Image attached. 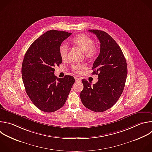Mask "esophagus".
I'll list each match as a JSON object with an SVG mask.
<instances>
[{"label": "esophagus", "mask_w": 152, "mask_h": 152, "mask_svg": "<svg viewBox=\"0 0 152 152\" xmlns=\"http://www.w3.org/2000/svg\"><path fill=\"white\" fill-rule=\"evenodd\" d=\"M75 80H76V82H80V79L79 78H78V77H75Z\"/></svg>", "instance_id": "obj_1"}]
</instances>
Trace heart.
I'll list each match as a JSON object with an SVG mask.
<instances>
[{
	"label": "heart",
	"mask_w": 152,
	"mask_h": 152,
	"mask_svg": "<svg viewBox=\"0 0 152 152\" xmlns=\"http://www.w3.org/2000/svg\"><path fill=\"white\" fill-rule=\"evenodd\" d=\"M72 43L84 53L85 57L88 59L92 60L98 54V48L95 45L94 40L86 34H80L76 36L72 40ZM68 52L67 46L64 43H61L59 46V54L62 60H66L67 58ZM86 68L84 64H75L72 67V70L76 73H80Z\"/></svg>",
	"instance_id": "heart-1"
}]
</instances>
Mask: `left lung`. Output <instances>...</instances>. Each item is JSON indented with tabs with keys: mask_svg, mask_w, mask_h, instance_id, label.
I'll return each mask as SVG.
<instances>
[{
	"mask_svg": "<svg viewBox=\"0 0 152 152\" xmlns=\"http://www.w3.org/2000/svg\"><path fill=\"white\" fill-rule=\"evenodd\" d=\"M100 42V51L95 60L92 74L98 75V82L91 85L82 79L83 89L80 96L84 106L95 112L111 108L119 99L125 85L126 61L116 42L106 32L89 30Z\"/></svg>",
	"mask_w": 152,
	"mask_h": 152,
	"instance_id": "obj_1",
	"label": "left lung"
}]
</instances>
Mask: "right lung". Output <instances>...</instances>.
<instances>
[{
	"label": "right lung",
	"mask_w": 152,
	"mask_h": 152,
	"mask_svg": "<svg viewBox=\"0 0 152 152\" xmlns=\"http://www.w3.org/2000/svg\"><path fill=\"white\" fill-rule=\"evenodd\" d=\"M71 34L48 31L31 43L25 54L21 73L26 92L34 106L44 112L61 108L75 82L72 76L57 78L54 75V67L62 63L59 46Z\"/></svg>",
	"instance_id": "add662e5"
}]
</instances>
